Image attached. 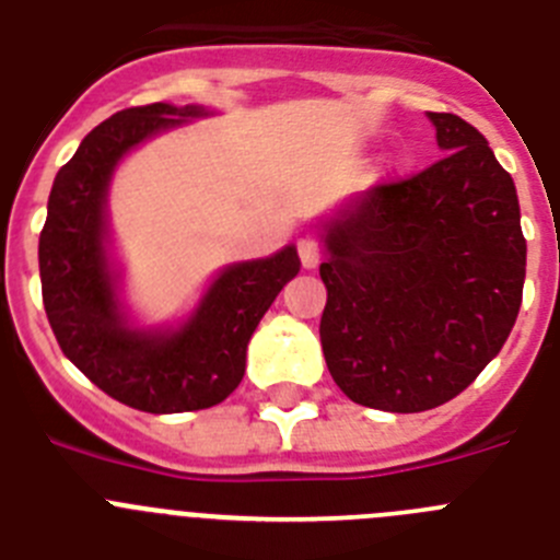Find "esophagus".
Returning <instances> with one entry per match:
<instances>
[{"label":"esophagus","mask_w":560,"mask_h":560,"mask_svg":"<svg viewBox=\"0 0 560 560\" xmlns=\"http://www.w3.org/2000/svg\"><path fill=\"white\" fill-rule=\"evenodd\" d=\"M299 254H301V261H304V268H317L320 265V245H317V240H312V236H304L299 243Z\"/></svg>","instance_id":"esophagus-1"}]
</instances>
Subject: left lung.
Returning <instances> with one entry per match:
<instances>
[{
  "label": "left lung",
  "mask_w": 560,
  "mask_h": 560,
  "mask_svg": "<svg viewBox=\"0 0 560 560\" xmlns=\"http://www.w3.org/2000/svg\"><path fill=\"white\" fill-rule=\"evenodd\" d=\"M430 119L441 159L326 225V365L374 410L455 399L500 354L522 306L527 243L513 178L475 125Z\"/></svg>",
  "instance_id": "obj_1"
}]
</instances>
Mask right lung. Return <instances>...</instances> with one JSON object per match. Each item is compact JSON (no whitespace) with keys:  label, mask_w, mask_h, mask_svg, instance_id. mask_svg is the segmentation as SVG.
I'll use <instances>...</instances> for the list:
<instances>
[{"label":"right lung","mask_w":560,"mask_h":560,"mask_svg":"<svg viewBox=\"0 0 560 560\" xmlns=\"http://www.w3.org/2000/svg\"><path fill=\"white\" fill-rule=\"evenodd\" d=\"M198 114L153 103L100 122L55 175L38 240L44 310L60 351L110 399L144 412L206 410L229 399L243 382L245 349L261 315L301 270L290 245L225 270L175 335L125 326L103 245L108 178L133 144Z\"/></svg>","instance_id":"obj_1"}]
</instances>
